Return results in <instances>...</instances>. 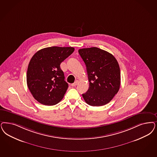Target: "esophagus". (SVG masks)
<instances>
[{
    "mask_svg": "<svg viewBox=\"0 0 157 157\" xmlns=\"http://www.w3.org/2000/svg\"><path fill=\"white\" fill-rule=\"evenodd\" d=\"M78 83V81H76L74 83H73L71 84V86H75L77 85Z\"/></svg>",
    "mask_w": 157,
    "mask_h": 157,
    "instance_id": "1",
    "label": "esophagus"
}]
</instances>
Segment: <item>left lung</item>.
Here are the masks:
<instances>
[{"instance_id":"1","label":"left lung","mask_w":157,"mask_h":157,"mask_svg":"<svg viewBox=\"0 0 157 157\" xmlns=\"http://www.w3.org/2000/svg\"><path fill=\"white\" fill-rule=\"evenodd\" d=\"M78 52L86 67L89 87L82 96L92 106L109 103L119 91V64L113 54L96 47L79 49Z\"/></svg>"}]
</instances>
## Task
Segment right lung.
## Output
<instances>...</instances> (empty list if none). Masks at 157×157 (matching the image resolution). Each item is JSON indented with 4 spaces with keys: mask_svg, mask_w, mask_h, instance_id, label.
Wrapping results in <instances>:
<instances>
[{
    "mask_svg": "<svg viewBox=\"0 0 157 157\" xmlns=\"http://www.w3.org/2000/svg\"><path fill=\"white\" fill-rule=\"evenodd\" d=\"M74 50L72 47L53 46L41 49L33 56L28 67L27 83L39 103L53 105L64 98L68 85L59 65Z\"/></svg>",
    "mask_w": 157,
    "mask_h": 157,
    "instance_id": "1",
    "label": "right lung"
}]
</instances>
